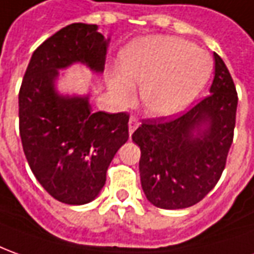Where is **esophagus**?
Here are the masks:
<instances>
[{"mask_svg":"<svg viewBox=\"0 0 254 254\" xmlns=\"http://www.w3.org/2000/svg\"><path fill=\"white\" fill-rule=\"evenodd\" d=\"M139 126V122H138L135 117H130V120H128V131H130V134H132L134 131L137 130V127Z\"/></svg>","mask_w":254,"mask_h":254,"instance_id":"34e87169","label":"esophagus"}]
</instances>
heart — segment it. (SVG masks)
<instances>
[{"mask_svg": "<svg viewBox=\"0 0 254 254\" xmlns=\"http://www.w3.org/2000/svg\"><path fill=\"white\" fill-rule=\"evenodd\" d=\"M122 70L109 77V88L119 102L134 98V84L141 85V101L153 117H173L185 110L211 74L207 52L187 40L150 36L128 45L120 57Z\"/></svg>", "mask_w": 254, "mask_h": 254, "instance_id": "heart-1", "label": "heart"}]
</instances>
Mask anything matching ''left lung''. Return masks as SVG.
Masks as SVG:
<instances>
[{
    "label": "left lung",
    "instance_id": "obj_1",
    "mask_svg": "<svg viewBox=\"0 0 254 254\" xmlns=\"http://www.w3.org/2000/svg\"><path fill=\"white\" fill-rule=\"evenodd\" d=\"M209 94L183 116L148 119L132 134L141 149V185L156 207L176 210L193 206L223 174L234 139L238 95L216 52Z\"/></svg>",
    "mask_w": 254,
    "mask_h": 254
}]
</instances>
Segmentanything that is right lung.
Masks as SVG:
<instances>
[{
	"label": "right lung",
	"instance_id": "add662e5",
	"mask_svg": "<svg viewBox=\"0 0 254 254\" xmlns=\"http://www.w3.org/2000/svg\"><path fill=\"white\" fill-rule=\"evenodd\" d=\"M109 38L97 24L73 23L45 40L33 55L19 92L24 155L44 190L66 204L90 203L128 139L127 113L92 112L90 95H62L59 70L74 64L104 71Z\"/></svg>",
	"mask_w": 254,
	"mask_h": 254
}]
</instances>
